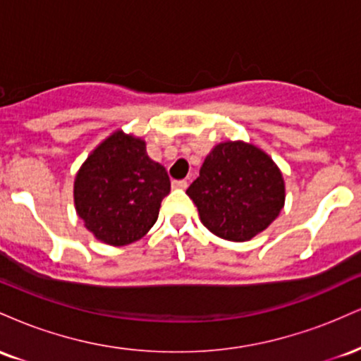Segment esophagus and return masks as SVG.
<instances>
[{
	"label": "esophagus",
	"instance_id": "34e87169",
	"mask_svg": "<svg viewBox=\"0 0 361 361\" xmlns=\"http://www.w3.org/2000/svg\"><path fill=\"white\" fill-rule=\"evenodd\" d=\"M171 186H173V188H176V190H185L186 186H188V181H186V180H175L171 183Z\"/></svg>",
	"mask_w": 361,
	"mask_h": 361
}]
</instances>
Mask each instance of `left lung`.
Masks as SVG:
<instances>
[{
    "label": "left lung",
    "instance_id": "left-lung-1",
    "mask_svg": "<svg viewBox=\"0 0 361 361\" xmlns=\"http://www.w3.org/2000/svg\"><path fill=\"white\" fill-rule=\"evenodd\" d=\"M186 195L210 233L227 241H250L279 217L285 183L273 159L243 140L217 144Z\"/></svg>",
    "mask_w": 361,
    "mask_h": 361
}]
</instances>
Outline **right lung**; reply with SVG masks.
<instances>
[{"label":"right lung","mask_w":361,"mask_h":361,"mask_svg":"<svg viewBox=\"0 0 361 361\" xmlns=\"http://www.w3.org/2000/svg\"><path fill=\"white\" fill-rule=\"evenodd\" d=\"M169 190L166 169L147 156L146 142L117 130L78 171L74 205L98 241L126 246L154 226Z\"/></svg>","instance_id":"1"}]
</instances>
